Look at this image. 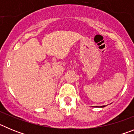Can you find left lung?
<instances>
[{
  "label": "left lung",
  "mask_w": 134,
  "mask_h": 134,
  "mask_svg": "<svg viewBox=\"0 0 134 134\" xmlns=\"http://www.w3.org/2000/svg\"><path fill=\"white\" fill-rule=\"evenodd\" d=\"M96 107H98V106H96ZM105 107V105H103V106H100V107Z\"/></svg>",
  "instance_id": "left-lung-1"
}]
</instances>
